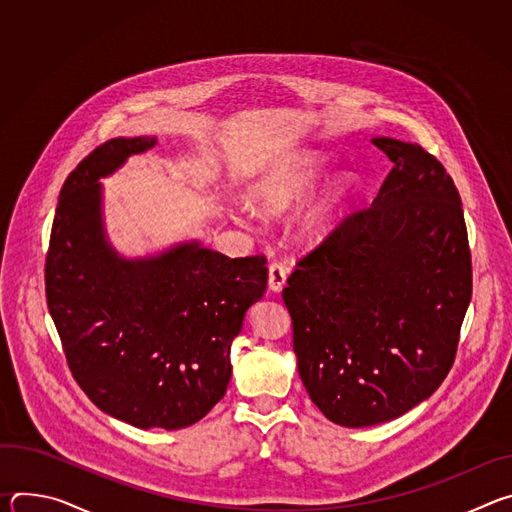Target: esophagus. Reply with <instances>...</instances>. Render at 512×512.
<instances>
[{
    "mask_svg": "<svg viewBox=\"0 0 512 512\" xmlns=\"http://www.w3.org/2000/svg\"><path fill=\"white\" fill-rule=\"evenodd\" d=\"M285 279H287L285 265L279 263V261H273L269 265V289L271 291H281L283 285H285Z\"/></svg>",
    "mask_w": 512,
    "mask_h": 512,
    "instance_id": "obj_1",
    "label": "esophagus"
}]
</instances>
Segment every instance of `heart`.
Segmentation results:
<instances>
[{
  "mask_svg": "<svg viewBox=\"0 0 512 512\" xmlns=\"http://www.w3.org/2000/svg\"><path fill=\"white\" fill-rule=\"evenodd\" d=\"M324 172V160L318 154H291L281 158L267 174L255 184L253 200L265 212H283L298 204L320 180ZM354 192V180L350 176H338L320 194V198L304 212L302 231L310 239L326 235L346 200Z\"/></svg>",
  "mask_w": 512,
  "mask_h": 512,
  "instance_id": "1",
  "label": "heart"
}]
</instances>
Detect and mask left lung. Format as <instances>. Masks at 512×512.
<instances>
[{
    "label": "left lung",
    "mask_w": 512,
    "mask_h": 512,
    "mask_svg": "<svg viewBox=\"0 0 512 512\" xmlns=\"http://www.w3.org/2000/svg\"><path fill=\"white\" fill-rule=\"evenodd\" d=\"M373 143L395 164L377 198L306 253L281 294L302 383L344 427L395 419L444 383L472 298L452 176L419 145Z\"/></svg>",
    "instance_id": "left-lung-1"
}]
</instances>
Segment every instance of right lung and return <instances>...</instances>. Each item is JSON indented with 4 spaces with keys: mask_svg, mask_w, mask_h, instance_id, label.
Masks as SVG:
<instances>
[{
    "mask_svg": "<svg viewBox=\"0 0 512 512\" xmlns=\"http://www.w3.org/2000/svg\"><path fill=\"white\" fill-rule=\"evenodd\" d=\"M152 145L109 139L68 174L46 253V302L68 369L99 409L141 429H182L225 397L231 344L265 294L267 259L198 243L121 259L103 237L97 180Z\"/></svg>",
    "mask_w": 512,
    "mask_h": 512,
    "instance_id": "add662e5",
    "label": "right lung"
}]
</instances>
